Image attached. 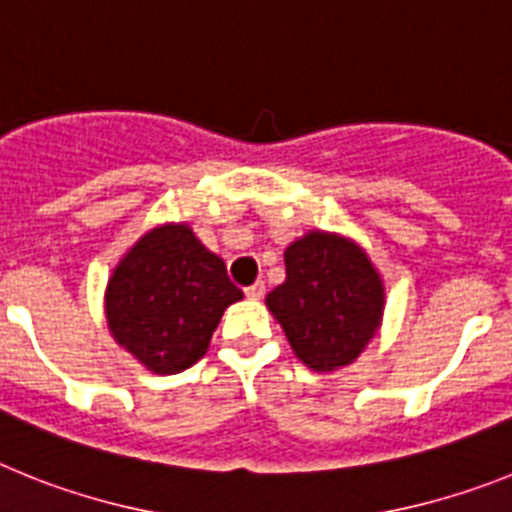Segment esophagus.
Segmentation results:
<instances>
[{"instance_id":"34e87169","label":"esophagus","mask_w":512,"mask_h":512,"mask_svg":"<svg viewBox=\"0 0 512 512\" xmlns=\"http://www.w3.org/2000/svg\"><path fill=\"white\" fill-rule=\"evenodd\" d=\"M244 293H247V299H262V296H265V283H252V286L244 288Z\"/></svg>"}]
</instances>
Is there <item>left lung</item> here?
Here are the masks:
<instances>
[{"label":"left lung","instance_id":"8db88e82","mask_svg":"<svg viewBox=\"0 0 512 512\" xmlns=\"http://www.w3.org/2000/svg\"><path fill=\"white\" fill-rule=\"evenodd\" d=\"M265 301L293 353L314 371H332L363 353L381 322L384 288L361 247L311 231L286 250V283Z\"/></svg>","mask_w":512,"mask_h":512}]
</instances>
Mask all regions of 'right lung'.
Here are the masks:
<instances>
[{"label":"right lung","instance_id":"1","mask_svg":"<svg viewBox=\"0 0 512 512\" xmlns=\"http://www.w3.org/2000/svg\"><path fill=\"white\" fill-rule=\"evenodd\" d=\"M242 299L221 257L185 224L151 229L115 268L105 296L118 345L154 373L201 361L229 304Z\"/></svg>","mask_w":512,"mask_h":512}]
</instances>
